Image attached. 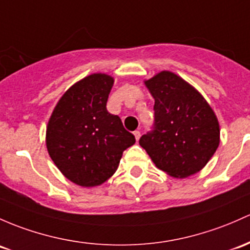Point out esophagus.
<instances>
[{
  "instance_id": "obj_1",
  "label": "esophagus",
  "mask_w": 250,
  "mask_h": 250,
  "mask_svg": "<svg viewBox=\"0 0 250 250\" xmlns=\"http://www.w3.org/2000/svg\"><path fill=\"white\" fill-rule=\"evenodd\" d=\"M133 134H134V136H135L136 141H139V139H140V132H139V130H135Z\"/></svg>"
}]
</instances>
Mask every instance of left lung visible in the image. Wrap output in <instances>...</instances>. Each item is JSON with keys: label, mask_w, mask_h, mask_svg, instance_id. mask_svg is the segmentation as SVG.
<instances>
[{"label": "left lung", "mask_w": 250, "mask_h": 250, "mask_svg": "<svg viewBox=\"0 0 250 250\" xmlns=\"http://www.w3.org/2000/svg\"><path fill=\"white\" fill-rule=\"evenodd\" d=\"M154 98V130L140 146L157 167L175 178L198 173L213 157L220 128L211 105L185 79L162 70L144 81Z\"/></svg>", "instance_id": "left-lung-1"}]
</instances>
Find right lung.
Instances as JSON below:
<instances>
[{
    "mask_svg": "<svg viewBox=\"0 0 250 250\" xmlns=\"http://www.w3.org/2000/svg\"><path fill=\"white\" fill-rule=\"evenodd\" d=\"M114 78L93 73L70 86L46 125L45 144L57 169L80 187L101 186L116 172L125 149L135 144L121 118L106 110Z\"/></svg>",
    "mask_w": 250,
    "mask_h": 250,
    "instance_id": "right-lung-1",
    "label": "right lung"
}]
</instances>
